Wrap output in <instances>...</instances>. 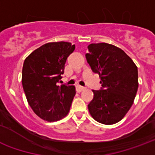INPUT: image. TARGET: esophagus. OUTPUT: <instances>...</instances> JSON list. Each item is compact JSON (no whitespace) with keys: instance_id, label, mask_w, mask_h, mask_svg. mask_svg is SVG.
<instances>
[{"instance_id":"esophagus-1","label":"esophagus","mask_w":155,"mask_h":155,"mask_svg":"<svg viewBox=\"0 0 155 155\" xmlns=\"http://www.w3.org/2000/svg\"><path fill=\"white\" fill-rule=\"evenodd\" d=\"M84 89V87H83V86H81V85H77L76 86V91H77V92H81V91H83Z\"/></svg>"}]
</instances>
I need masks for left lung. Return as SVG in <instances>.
Instances as JSON below:
<instances>
[{"mask_svg":"<svg viewBox=\"0 0 155 155\" xmlns=\"http://www.w3.org/2000/svg\"><path fill=\"white\" fill-rule=\"evenodd\" d=\"M88 51V64L101 80V88L93 91L88 109L99 123L113 124L122 120L133 104L139 87L138 68L124 51L113 45L91 44Z\"/></svg>","mask_w":155,"mask_h":155,"instance_id":"left-lung-1","label":"left lung"}]
</instances>
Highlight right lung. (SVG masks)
I'll list each match as a JSON object with an SVG mask.
<instances>
[{"label": "right lung", "instance_id": "add662e5", "mask_svg": "<svg viewBox=\"0 0 155 155\" xmlns=\"http://www.w3.org/2000/svg\"><path fill=\"white\" fill-rule=\"evenodd\" d=\"M75 45L70 42L47 43L24 61L22 86L30 106L40 118L53 122L66 116L75 95L74 85L60 83L67 57Z\"/></svg>", "mask_w": 155, "mask_h": 155}]
</instances>
